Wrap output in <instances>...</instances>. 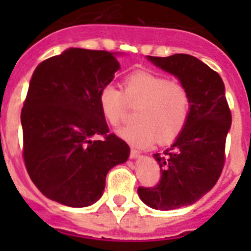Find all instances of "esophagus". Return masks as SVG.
<instances>
[{
    "mask_svg": "<svg viewBox=\"0 0 251 251\" xmlns=\"http://www.w3.org/2000/svg\"><path fill=\"white\" fill-rule=\"evenodd\" d=\"M139 155H141V151H139V150L137 149L130 150V157H131V159H137Z\"/></svg>",
    "mask_w": 251,
    "mask_h": 251,
    "instance_id": "esophagus-1",
    "label": "esophagus"
}]
</instances>
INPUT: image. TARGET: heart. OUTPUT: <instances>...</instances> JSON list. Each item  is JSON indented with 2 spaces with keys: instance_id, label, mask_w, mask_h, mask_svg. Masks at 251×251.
<instances>
[{
  "instance_id": "obj_1",
  "label": "heart",
  "mask_w": 251,
  "mask_h": 251,
  "mask_svg": "<svg viewBox=\"0 0 251 251\" xmlns=\"http://www.w3.org/2000/svg\"><path fill=\"white\" fill-rule=\"evenodd\" d=\"M127 105L135 110L138 122L122 127L118 134L135 146L156 141L169 143L182 133L191 110L190 92L182 83L157 73L139 70L126 76L122 91L106 84L99 92V108L110 126L125 120Z\"/></svg>"
}]
</instances>
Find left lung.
<instances>
[{
	"mask_svg": "<svg viewBox=\"0 0 251 251\" xmlns=\"http://www.w3.org/2000/svg\"><path fill=\"white\" fill-rule=\"evenodd\" d=\"M186 87L191 110L182 133L171 149L153 157L160 179L153 187H138V195L156 210H175L197 202L218 182L226 163V134L232 114L218 73L190 54L149 56Z\"/></svg>",
	"mask_w": 251,
	"mask_h": 251,
	"instance_id": "8db88e82",
	"label": "left lung"
}]
</instances>
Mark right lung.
<instances>
[{"label":"right lung","instance_id":"1","mask_svg":"<svg viewBox=\"0 0 251 251\" xmlns=\"http://www.w3.org/2000/svg\"><path fill=\"white\" fill-rule=\"evenodd\" d=\"M120 62L110 52L70 48L37 65L22 108L23 160L32 182L52 201L86 207L101 197L106 173L130 149L110 134L99 92ZM100 135L103 139L94 141Z\"/></svg>","mask_w":251,"mask_h":251}]
</instances>
